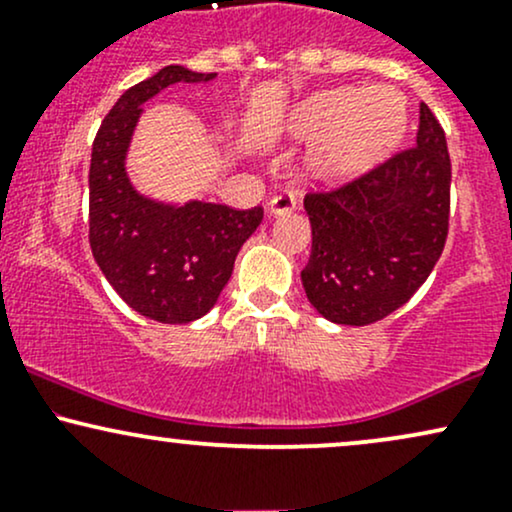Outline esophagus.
I'll use <instances>...</instances> for the list:
<instances>
[{
	"label": "esophagus",
	"mask_w": 512,
	"mask_h": 512,
	"mask_svg": "<svg viewBox=\"0 0 512 512\" xmlns=\"http://www.w3.org/2000/svg\"><path fill=\"white\" fill-rule=\"evenodd\" d=\"M296 197H293V192H281V195H276L269 199L267 204V214L269 216H284V214H291L293 209H296Z\"/></svg>",
	"instance_id": "1"
}]
</instances>
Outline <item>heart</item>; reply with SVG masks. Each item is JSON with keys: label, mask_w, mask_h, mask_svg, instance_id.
<instances>
[{"label": "heart", "mask_w": 512, "mask_h": 512, "mask_svg": "<svg viewBox=\"0 0 512 512\" xmlns=\"http://www.w3.org/2000/svg\"><path fill=\"white\" fill-rule=\"evenodd\" d=\"M407 98L395 88L339 86L305 98L284 120L286 137L317 142L308 170L320 182H344L373 168L407 132Z\"/></svg>", "instance_id": "obj_1"}]
</instances>
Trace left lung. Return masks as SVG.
Masks as SVG:
<instances>
[{
  "label": "left lung",
  "instance_id": "obj_1",
  "mask_svg": "<svg viewBox=\"0 0 512 512\" xmlns=\"http://www.w3.org/2000/svg\"><path fill=\"white\" fill-rule=\"evenodd\" d=\"M313 250L305 296L325 320L363 327L402 308L436 267L448 238L450 156L426 103L416 146L332 192L305 195Z\"/></svg>",
  "mask_w": 512,
  "mask_h": 512
}]
</instances>
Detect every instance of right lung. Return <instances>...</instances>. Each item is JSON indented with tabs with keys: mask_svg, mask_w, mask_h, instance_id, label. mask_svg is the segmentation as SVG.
<instances>
[{
	"mask_svg": "<svg viewBox=\"0 0 512 512\" xmlns=\"http://www.w3.org/2000/svg\"><path fill=\"white\" fill-rule=\"evenodd\" d=\"M170 64L127 88L96 134L88 170V240L98 267L129 308L163 325L207 315L233 274L240 248L262 223V209L190 199L158 202L127 175V151L142 105L173 84H207Z\"/></svg>",
	"mask_w": 512,
	"mask_h": 512,
	"instance_id": "add662e5",
	"label": "right lung"
}]
</instances>
